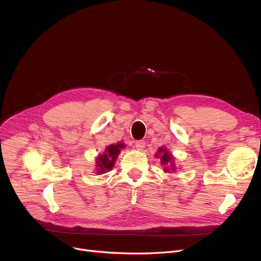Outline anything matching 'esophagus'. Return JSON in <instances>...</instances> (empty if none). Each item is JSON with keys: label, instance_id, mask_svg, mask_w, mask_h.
I'll return each mask as SVG.
<instances>
[{"label": "esophagus", "instance_id": "obj_1", "mask_svg": "<svg viewBox=\"0 0 261 261\" xmlns=\"http://www.w3.org/2000/svg\"><path fill=\"white\" fill-rule=\"evenodd\" d=\"M135 147L137 148V150H144L146 147L145 140H137L135 143Z\"/></svg>", "mask_w": 261, "mask_h": 261}]
</instances>
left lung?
I'll return each instance as SVG.
<instances>
[{
  "label": "left lung",
  "mask_w": 261,
  "mask_h": 261,
  "mask_svg": "<svg viewBox=\"0 0 261 261\" xmlns=\"http://www.w3.org/2000/svg\"><path fill=\"white\" fill-rule=\"evenodd\" d=\"M154 156L159 158L160 159L161 165H163L164 172L174 173L177 170L176 165H175V161H174V156H173V154L165 147H161L158 149V151Z\"/></svg>",
  "instance_id": "left-lung-1"
}]
</instances>
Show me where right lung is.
<instances>
[{"label":"right lung","instance_id":"1","mask_svg":"<svg viewBox=\"0 0 261 261\" xmlns=\"http://www.w3.org/2000/svg\"><path fill=\"white\" fill-rule=\"evenodd\" d=\"M125 148V144L120 141L117 144H112L106 148V151L99 154L96 160V173L97 174H103L108 171H111L114 167V163L120 154L121 150Z\"/></svg>","mask_w":261,"mask_h":261}]
</instances>
